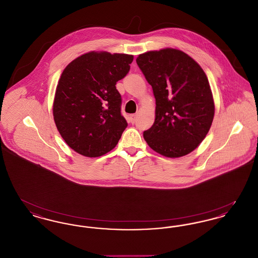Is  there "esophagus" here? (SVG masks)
Segmentation results:
<instances>
[{
  "label": "esophagus",
  "instance_id": "esophagus-1",
  "mask_svg": "<svg viewBox=\"0 0 258 258\" xmlns=\"http://www.w3.org/2000/svg\"><path fill=\"white\" fill-rule=\"evenodd\" d=\"M136 118H137V116H136L135 114H133V115H131V116H130V120H131L132 123H135V121H136Z\"/></svg>",
  "mask_w": 258,
  "mask_h": 258
}]
</instances>
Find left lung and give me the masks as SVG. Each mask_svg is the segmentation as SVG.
<instances>
[{"label":"left lung","instance_id":"1","mask_svg":"<svg viewBox=\"0 0 258 258\" xmlns=\"http://www.w3.org/2000/svg\"><path fill=\"white\" fill-rule=\"evenodd\" d=\"M136 62L156 98L155 122L143 133L148 145L167 158L189 154L206 137L215 114L204 71L173 48L140 54Z\"/></svg>","mask_w":258,"mask_h":258}]
</instances>
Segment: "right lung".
<instances>
[{
	"mask_svg": "<svg viewBox=\"0 0 258 258\" xmlns=\"http://www.w3.org/2000/svg\"><path fill=\"white\" fill-rule=\"evenodd\" d=\"M133 61V55L92 51L63 70L53 116L62 139L76 153L97 158L118 144L127 123L116 83L130 72Z\"/></svg>",
	"mask_w": 258,
	"mask_h": 258,
	"instance_id": "obj_1",
	"label": "right lung"
}]
</instances>
